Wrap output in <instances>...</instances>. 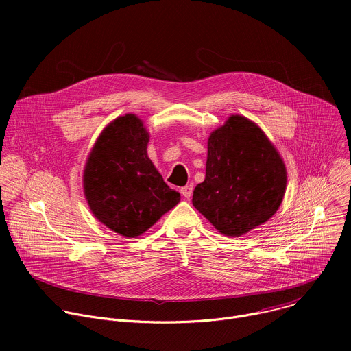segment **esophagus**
I'll use <instances>...</instances> for the list:
<instances>
[{
  "label": "esophagus",
  "mask_w": 351,
  "mask_h": 351,
  "mask_svg": "<svg viewBox=\"0 0 351 351\" xmlns=\"http://www.w3.org/2000/svg\"><path fill=\"white\" fill-rule=\"evenodd\" d=\"M180 193H182V195H183L184 198H190L191 194H193V184L190 183V184L182 187V189H180Z\"/></svg>",
  "instance_id": "esophagus-1"
}]
</instances>
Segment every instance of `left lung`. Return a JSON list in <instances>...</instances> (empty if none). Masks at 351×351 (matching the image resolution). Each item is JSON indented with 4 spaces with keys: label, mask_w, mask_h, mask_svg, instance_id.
Wrapping results in <instances>:
<instances>
[{
    "label": "left lung",
    "mask_w": 351,
    "mask_h": 351,
    "mask_svg": "<svg viewBox=\"0 0 351 351\" xmlns=\"http://www.w3.org/2000/svg\"><path fill=\"white\" fill-rule=\"evenodd\" d=\"M286 180L283 160L265 133L232 115L208 138L206 179L193 191V206L222 234L239 237L278 211Z\"/></svg>",
    "instance_id": "8db88e82"
}]
</instances>
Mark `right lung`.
Masks as SVG:
<instances>
[{
    "mask_svg": "<svg viewBox=\"0 0 351 351\" xmlns=\"http://www.w3.org/2000/svg\"><path fill=\"white\" fill-rule=\"evenodd\" d=\"M148 138L140 118L119 117L99 134L84 167L91 213L125 237L140 236L180 202L148 158Z\"/></svg>",
    "mask_w": 351,
    "mask_h": 351,
    "instance_id": "right-lung-1",
    "label": "right lung"
}]
</instances>
